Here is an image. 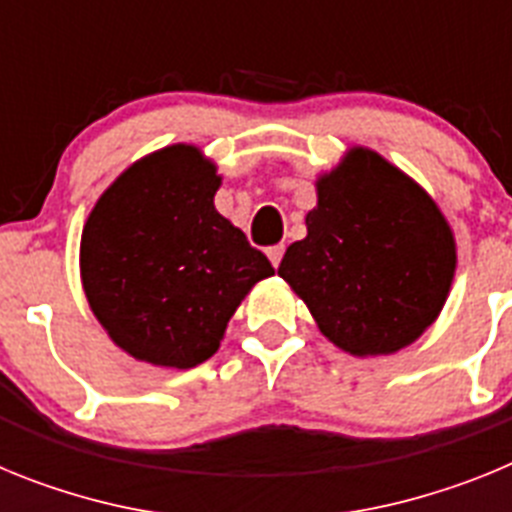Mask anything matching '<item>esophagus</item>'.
Instances as JSON below:
<instances>
[{"mask_svg": "<svg viewBox=\"0 0 512 512\" xmlns=\"http://www.w3.org/2000/svg\"><path fill=\"white\" fill-rule=\"evenodd\" d=\"M266 256H269V261L274 266L282 264V256H284V246H271L269 251H266Z\"/></svg>", "mask_w": 512, "mask_h": 512, "instance_id": "1", "label": "esophagus"}]
</instances>
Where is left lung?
<instances>
[{"instance_id":"8db88e82","label":"left lung","mask_w":512,"mask_h":512,"mask_svg":"<svg viewBox=\"0 0 512 512\" xmlns=\"http://www.w3.org/2000/svg\"><path fill=\"white\" fill-rule=\"evenodd\" d=\"M307 235L279 264L333 346L390 356L436 323L456 271V238L433 197L377 151L351 146L315 182Z\"/></svg>"}]
</instances>
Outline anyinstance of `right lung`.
Masks as SVG:
<instances>
[{
    "label": "right lung",
    "mask_w": 512,
    "mask_h": 512,
    "mask_svg": "<svg viewBox=\"0 0 512 512\" xmlns=\"http://www.w3.org/2000/svg\"><path fill=\"white\" fill-rule=\"evenodd\" d=\"M223 184L197 146L158 148L94 202L79 246L81 287L117 348L166 369H192L220 348L228 320L269 259L215 210Z\"/></svg>",
    "instance_id": "add662e5"
}]
</instances>
